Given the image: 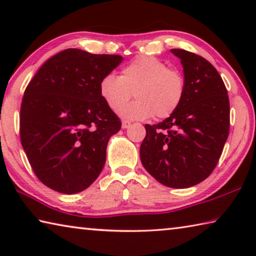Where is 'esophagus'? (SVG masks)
<instances>
[{
  "label": "esophagus",
  "mask_w": 256,
  "mask_h": 256,
  "mask_svg": "<svg viewBox=\"0 0 256 256\" xmlns=\"http://www.w3.org/2000/svg\"><path fill=\"white\" fill-rule=\"evenodd\" d=\"M130 125H131V123L128 122V120H123V122H122V128H130Z\"/></svg>",
  "instance_id": "1"
}]
</instances>
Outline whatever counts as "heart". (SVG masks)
<instances>
[{"label": "heart", "instance_id": "heart-1", "mask_svg": "<svg viewBox=\"0 0 256 256\" xmlns=\"http://www.w3.org/2000/svg\"><path fill=\"white\" fill-rule=\"evenodd\" d=\"M133 92L137 100L122 106ZM99 94L112 110L128 120H141L154 115L167 118L177 110L185 94V79L180 71L167 68L162 60L138 56L122 68L120 76L110 73L99 82Z\"/></svg>", "mask_w": 256, "mask_h": 256}]
</instances>
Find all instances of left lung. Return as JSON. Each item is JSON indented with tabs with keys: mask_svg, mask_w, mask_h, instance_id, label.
Listing matches in <instances>:
<instances>
[{
	"mask_svg": "<svg viewBox=\"0 0 256 256\" xmlns=\"http://www.w3.org/2000/svg\"><path fill=\"white\" fill-rule=\"evenodd\" d=\"M170 52L183 66L185 94L170 118L146 124L140 159L159 183L186 188L204 180L222 156L229 134V99L210 62L184 50Z\"/></svg>",
	"mask_w": 256,
	"mask_h": 256,
	"instance_id": "obj_1",
	"label": "left lung"
}]
</instances>
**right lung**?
I'll list each match as a JSON object with an SVG mask.
<instances>
[{
    "instance_id": "right-lung-1",
    "label": "right lung",
    "mask_w": 256,
    "mask_h": 256,
    "mask_svg": "<svg viewBox=\"0 0 256 256\" xmlns=\"http://www.w3.org/2000/svg\"><path fill=\"white\" fill-rule=\"evenodd\" d=\"M123 60L70 48L52 56L29 82L20 138L34 174L63 194L88 188L100 174L120 120L99 94V82Z\"/></svg>"
}]
</instances>
